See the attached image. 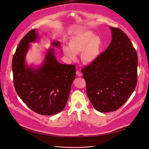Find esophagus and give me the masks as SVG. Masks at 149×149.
Listing matches in <instances>:
<instances>
[{"instance_id":"34e87169","label":"esophagus","mask_w":149,"mask_h":149,"mask_svg":"<svg viewBox=\"0 0 149 149\" xmlns=\"http://www.w3.org/2000/svg\"><path fill=\"white\" fill-rule=\"evenodd\" d=\"M76 74H77L78 77H81V76L82 75V72H80V71H77V72H76Z\"/></svg>"}]
</instances>
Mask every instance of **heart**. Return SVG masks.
I'll return each instance as SVG.
<instances>
[{
	"label": "heart",
	"mask_w": 149,
	"mask_h": 149,
	"mask_svg": "<svg viewBox=\"0 0 149 149\" xmlns=\"http://www.w3.org/2000/svg\"><path fill=\"white\" fill-rule=\"evenodd\" d=\"M102 40L91 31H84L74 34L70 39L69 46L62 48L63 53L70 60H75L81 52V59L86 64L97 60L102 50Z\"/></svg>",
	"instance_id": "heart-1"
}]
</instances>
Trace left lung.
Returning a JSON list of instances; mask_svg holds the SVG:
<instances>
[{"mask_svg": "<svg viewBox=\"0 0 149 149\" xmlns=\"http://www.w3.org/2000/svg\"><path fill=\"white\" fill-rule=\"evenodd\" d=\"M112 40L96 61L82 69L87 94L101 113L114 111L134 91L137 78V54L121 30L110 27Z\"/></svg>", "mask_w": 149, "mask_h": 149, "instance_id": "8db88e82", "label": "left lung"}]
</instances>
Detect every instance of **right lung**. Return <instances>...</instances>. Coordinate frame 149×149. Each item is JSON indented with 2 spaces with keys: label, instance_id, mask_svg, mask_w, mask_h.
<instances>
[{
  "label": "right lung",
  "instance_id": "add662e5",
  "mask_svg": "<svg viewBox=\"0 0 149 149\" xmlns=\"http://www.w3.org/2000/svg\"><path fill=\"white\" fill-rule=\"evenodd\" d=\"M38 29L30 31L19 42L12 59L13 82L16 91L33 111L44 116L61 112L67 102L72 83L75 78V67L59 63L54 48L60 42L53 40L42 63L29 66L26 56L33 42H38Z\"/></svg>",
  "mask_w": 149,
  "mask_h": 149
}]
</instances>
